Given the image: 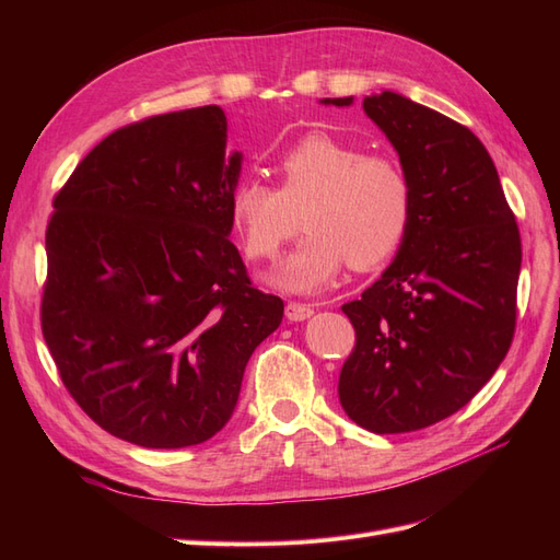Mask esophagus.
Returning a JSON list of instances; mask_svg holds the SVG:
<instances>
[{"instance_id":"obj_1","label":"esophagus","mask_w":560,"mask_h":560,"mask_svg":"<svg viewBox=\"0 0 560 560\" xmlns=\"http://www.w3.org/2000/svg\"><path fill=\"white\" fill-rule=\"evenodd\" d=\"M284 315L290 322H303V319H308L313 315V308L308 306V303L290 301V303H287V308H284Z\"/></svg>"}]
</instances>
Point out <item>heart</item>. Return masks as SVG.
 Segmentation results:
<instances>
[{
	"label": "heart",
	"instance_id": "obj_1",
	"mask_svg": "<svg viewBox=\"0 0 560 560\" xmlns=\"http://www.w3.org/2000/svg\"><path fill=\"white\" fill-rule=\"evenodd\" d=\"M278 189L245 177L231 189L229 222L245 257L273 259L296 229L308 233L287 254L273 282L287 292H315L341 268L369 270L393 259L413 224L416 194L404 165L311 132L276 159Z\"/></svg>",
	"mask_w": 560,
	"mask_h": 560
}]
</instances>
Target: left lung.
<instances>
[{
    "label": "left lung",
    "mask_w": 560,
    "mask_h": 560,
    "mask_svg": "<svg viewBox=\"0 0 560 560\" xmlns=\"http://www.w3.org/2000/svg\"><path fill=\"white\" fill-rule=\"evenodd\" d=\"M322 105L350 107L352 97ZM416 194L413 224L385 273L341 308L354 348L338 399L360 428L399 434L453 416L495 374L516 327L521 235L481 140L393 91L362 103Z\"/></svg>",
    "instance_id": "left-lung-1"
}]
</instances>
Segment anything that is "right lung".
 <instances>
[{"label": "right lung", "instance_id": "1", "mask_svg": "<svg viewBox=\"0 0 560 560\" xmlns=\"http://www.w3.org/2000/svg\"><path fill=\"white\" fill-rule=\"evenodd\" d=\"M243 154L208 105L118 128L54 198L42 331L100 428L144 448L208 442L284 313L229 241Z\"/></svg>", "mask_w": 560, "mask_h": 560}]
</instances>
